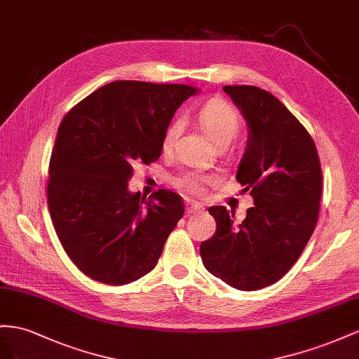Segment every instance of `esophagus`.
<instances>
[{"label":"esophagus","mask_w":359,"mask_h":359,"mask_svg":"<svg viewBox=\"0 0 359 359\" xmlns=\"http://www.w3.org/2000/svg\"><path fill=\"white\" fill-rule=\"evenodd\" d=\"M204 212V208L201 206V204H188L187 208V213L191 215V213H203Z\"/></svg>","instance_id":"34e87169"}]
</instances>
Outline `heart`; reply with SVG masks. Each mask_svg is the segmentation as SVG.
<instances>
[{"mask_svg": "<svg viewBox=\"0 0 359 359\" xmlns=\"http://www.w3.org/2000/svg\"><path fill=\"white\" fill-rule=\"evenodd\" d=\"M198 121L203 130L206 132L209 138L217 142V144H221V142H230L234 138V135L238 134L241 126L238 111L234 109L227 100L219 97L210 99L201 107L198 112ZM180 126L182 125L179 120L171 123V126L168 128L165 134V138H163V146L168 147L172 144V141L179 135ZM210 177L200 171H188L179 176L174 180V183H176V187L180 188L182 191L197 196V194H201L204 183H208Z\"/></svg>", "mask_w": 359, "mask_h": 359, "instance_id": "heart-1", "label": "heart"}]
</instances>
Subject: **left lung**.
<instances>
[{
  "instance_id": "8db88e82",
  "label": "left lung",
  "mask_w": 359,
  "mask_h": 359,
  "mask_svg": "<svg viewBox=\"0 0 359 359\" xmlns=\"http://www.w3.org/2000/svg\"><path fill=\"white\" fill-rule=\"evenodd\" d=\"M248 126L236 180L254 200L247 218L209 208L217 231L200 245L204 268L238 290H259L283 278L314 231L322 170L314 141L281 102L252 86H225Z\"/></svg>"
}]
</instances>
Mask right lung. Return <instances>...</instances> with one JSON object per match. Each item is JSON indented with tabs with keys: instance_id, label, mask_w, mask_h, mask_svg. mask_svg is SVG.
<instances>
[{
	"instance_id": "1",
	"label": "right lung",
	"mask_w": 359,
	"mask_h": 359,
	"mask_svg": "<svg viewBox=\"0 0 359 359\" xmlns=\"http://www.w3.org/2000/svg\"><path fill=\"white\" fill-rule=\"evenodd\" d=\"M200 90L187 84L114 81L81 100L58 128L48 206L57 236L79 271L111 285L155 268L183 217L177 194L130 192L134 163L161 156L176 109Z\"/></svg>"
}]
</instances>
